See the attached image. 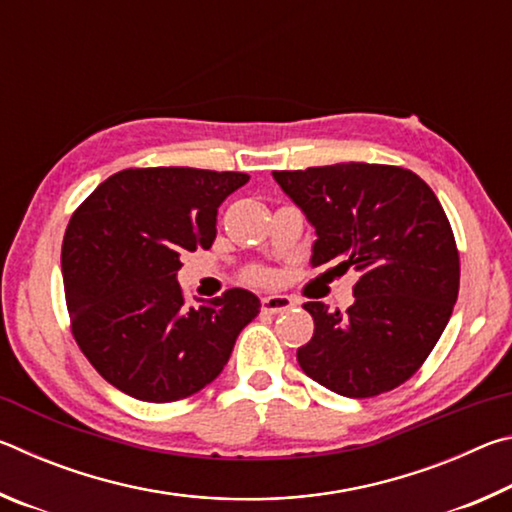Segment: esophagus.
<instances>
[{
    "instance_id": "obj_1",
    "label": "esophagus",
    "mask_w": 512,
    "mask_h": 512,
    "mask_svg": "<svg viewBox=\"0 0 512 512\" xmlns=\"http://www.w3.org/2000/svg\"><path fill=\"white\" fill-rule=\"evenodd\" d=\"M293 307V300L289 296H268L262 298V311L264 314H282Z\"/></svg>"
}]
</instances>
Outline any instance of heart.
<instances>
[{
  "label": "heart",
  "instance_id": "heart-1",
  "mask_svg": "<svg viewBox=\"0 0 512 512\" xmlns=\"http://www.w3.org/2000/svg\"><path fill=\"white\" fill-rule=\"evenodd\" d=\"M253 277H255L257 282H266V280H268V273H266V271H257Z\"/></svg>",
  "mask_w": 512,
  "mask_h": 512
}]
</instances>
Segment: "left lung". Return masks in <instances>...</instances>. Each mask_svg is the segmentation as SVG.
<instances>
[{"instance_id":"obj_1","label":"left lung","mask_w":512,"mask_h":512,"mask_svg":"<svg viewBox=\"0 0 512 512\" xmlns=\"http://www.w3.org/2000/svg\"><path fill=\"white\" fill-rule=\"evenodd\" d=\"M316 228L311 264L359 273L339 311L305 302L314 336L305 375L345 397H375L411 379L438 343L461 282L443 205L420 176L393 164L341 162L273 171Z\"/></svg>"}]
</instances>
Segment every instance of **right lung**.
Listing matches in <instances>:
<instances>
[{"instance_id":"add662e5","label":"right lung","mask_w":512,"mask_h":512,"mask_svg":"<svg viewBox=\"0 0 512 512\" xmlns=\"http://www.w3.org/2000/svg\"><path fill=\"white\" fill-rule=\"evenodd\" d=\"M248 173L124 169L76 207L63 239L74 341L99 375L142 402H176L221 375L241 329L259 314L250 291L189 307L180 257L210 248L216 210Z\"/></svg>"}]
</instances>
